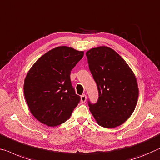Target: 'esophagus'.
<instances>
[{
	"label": "esophagus",
	"mask_w": 160,
	"mask_h": 160,
	"mask_svg": "<svg viewBox=\"0 0 160 160\" xmlns=\"http://www.w3.org/2000/svg\"><path fill=\"white\" fill-rule=\"evenodd\" d=\"M86 101H87V96L85 94H83L82 97H81V102L82 103H85Z\"/></svg>",
	"instance_id": "obj_1"
}]
</instances>
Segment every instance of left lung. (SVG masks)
<instances>
[{
  "mask_svg": "<svg viewBox=\"0 0 160 160\" xmlns=\"http://www.w3.org/2000/svg\"><path fill=\"white\" fill-rule=\"evenodd\" d=\"M86 55L99 96L95 104L88 102L90 112L101 127L120 126L137 106L139 88L135 74L124 58L108 46L92 48Z\"/></svg>",
  "mask_w": 160,
  "mask_h": 160,
  "instance_id": "obj_1",
  "label": "left lung"
}]
</instances>
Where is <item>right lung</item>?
I'll list each match as a JSON object with an SVG mask.
<instances>
[{"label": "right lung", "mask_w": 160, "mask_h": 160, "mask_svg": "<svg viewBox=\"0 0 160 160\" xmlns=\"http://www.w3.org/2000/svg\"><path fill=\"white\" fill-rule=\"evenodd\" d=\"M83 56V51L58 46L41 56L29 69L24 96L38 121L56 127L69 119L81 99L72 87L70 73Z\"/></svg>", "instance_id": "1"}]
</instances>
